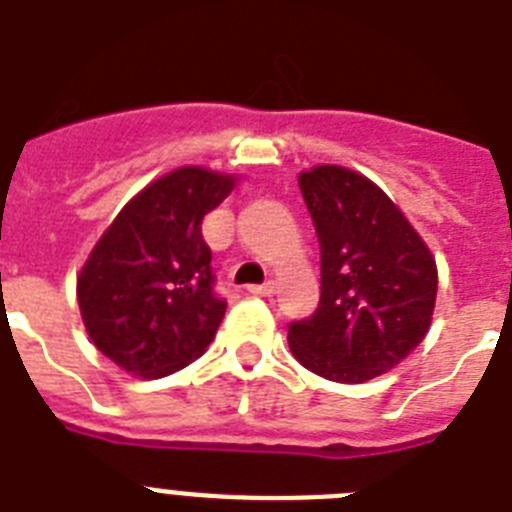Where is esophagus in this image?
<instances>
[{"mask_svg":"<svg viewBox=\"0 0 512 512\" xmlns=\"http://www.w3.org/2000/svg\"><path fill=\"white\" fill-rule=\"evenodd\" d=\"M274 287H277V282H264V285H248V293L253 295H264V298H269V295H274Z\"/></svg>","mask_w":512,"mask_h":512,"instance_id":"34e87169","label":"esophagus"}]
</instances>
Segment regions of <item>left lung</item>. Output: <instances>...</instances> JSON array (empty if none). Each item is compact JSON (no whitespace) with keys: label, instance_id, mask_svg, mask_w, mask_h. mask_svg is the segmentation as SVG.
Masks as SVG:
<instances>
[{"label":"left lung","instance_id":"obj_1","mask_svg":"<svg viewBox=\"0 0 512 512\" xmlns=\"http://www.w3.org/2000/svg\"><path fill=\"white\" fill-rule=\"evenodd\" d=\"M298 185L322 248V298L314 316L290 324V350L329 382L382 377L432 327L437 261L369 177L319 164Z\"/></svg>","mask_w":512,"mask_h":512}]
</instances>
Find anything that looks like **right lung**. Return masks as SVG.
Returning <instances> with one entry per match:
<instances>
[{"instance_id": "add662e5", "label": "right lung", "mask_w": 512, "mask_h": 512, "mask_svg": "<svg viewBox=\"0 0 512 512\" xmlns=\"http://www.w3.org/2000/svg\"><path fill=\"white\" fill-rule=\"evenodd\" d=\"M235 175L180 167L122 206L78 274V306L96 348L133 377L159 379L209 348L227 303L214 293L201 222Z\"/></svg>"}]
</instances>
